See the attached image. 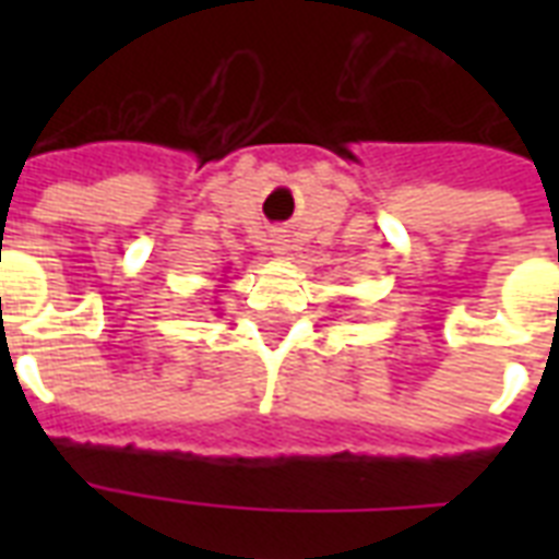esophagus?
<instances>
[{"mask_svg":"<svg viewBox=\"0 0 559 559\" xmlns=\"http://www.w3.org/2000/svg\"><path fill=\"white\" fill-rule=\"evenodd\" d=\"M275 252H284V243H278V246H275Z\"/></svg>","mask_w":559,"mask_h":559,"instance_id":"34e87169","label":"esophagus"}]
</instances>
